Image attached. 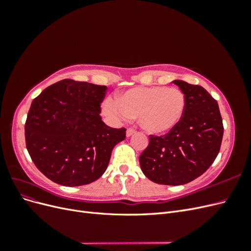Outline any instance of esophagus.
Segmentation results:
<instances>
[{"mask_svg": "<svg viewBox=\"0 0 251 251\" xmlns=\"http://www.w3.org/2000/svg\"><path fill=\"white\" fill-rule=\"evenodd\" d=\"M136 133V131L134 130V128H132V127H128L127 130H126V136L127 137H131L132 135H134Z\"/></svg>", "mask_w": 251, "mask_h": 251, "instance_id": "1", "label": "esophagus"}]
</instances>
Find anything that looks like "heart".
<instances>
[{
  "label": "heart",
  "mask_w": 251,
  "mask_h": 251,
  "mask_svg": "<svg viewBox=\"0 0 251 251\" xmlns=\"http://www.w3.org/2000/svg\"><path fill=\"white\" fill-rule=\"evenodd\" d=\"M185 96L176 88L140 87L126 90L116 102L104 101L102 110L109 116L127 119L139 117L144 131L160 135L176 126L185 111Z\"/></svg>",
  "instance_id": "b5f03b06"
}]
</instances>
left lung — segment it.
<instances>
[{
  "mask_svg": "<svg viewBox=\"0 0 251 251\" xmlns=\"http://www.w3.org/2000/svg\"><path fill=\"white\" fill-rule=\"evenodd\" d=\"M173 82L185 96L183 116L168 134L150 135L139 162L155 183L182 185L201 176L215 161L224 127L218 102L206 90L183 80Z\"/></svg>",
  "mask_w": 251,
  "mask_h": 251,
  "instance_id": "1",
  "label": "left lung"
}]
</instances>
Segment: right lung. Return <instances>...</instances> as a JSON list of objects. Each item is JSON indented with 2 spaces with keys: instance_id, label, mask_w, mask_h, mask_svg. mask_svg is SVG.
<instances>
[{
  "instance_id": "obj_1",
  "label": "right lung",
  "mask_w": 251,
  "mask_h": 251,
  "mask_svg": "<svg viewBox=\"0 0 251 251\" xmlns=\"http://www.w3.org/2000/svg\"><path fill=\"white\" fill-rule=\"evenodd\" d=\"M105 86L63 79L34 98L25 125L28 153L45 176L64 186L94 182L108 168L126 128L101 120Z\"/></svg>"
}]
</instances>
